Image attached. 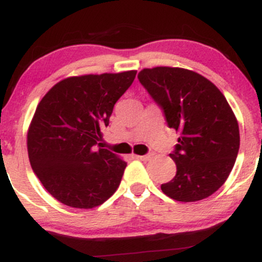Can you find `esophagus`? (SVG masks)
Masks as SVG:
<instances>
[{
  "label": "esophagus",
  "instance_id": "34e87169",
  "mask_svg": "<svg viewBox=\"0 0 262 262\" xmlns=\"http://www.w3.org/2000/svg\"><path fill=\"white\" fill-rule=\"evenodd\" d=\"M135 158L139 159V160H143V161H148L151 159V155H137Z\"/></svg>",
  "mask_w": 262,
  "mask_h": 262
}]
</instances>
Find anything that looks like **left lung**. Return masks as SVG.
I'll return each mask as SVG.
<instances>
[{"instance_id":"8db88e82","label":"left lung","mask_w":262,"mask_h":262,"mask_svg":"<svg viewBox=\"0 0 262 262\" xmlns=\"http://www.w3.org/2000/svg\"><path fill=\"white\" fill-rule=\"evenodd\" d=\"M140 83L162 108L167 125L180 132L175 151L176 175L162 183L166 196L196 202L227 181L240 145L239 124L224 95L192 70L170 66L143 69Z\"/></svg>"}]
</instances>
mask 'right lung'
<instances>
[{
  "mask_svg": "<svg viewBox=\"0 0 262 262\" xmlns=\"http://www.w3.org/2000/svg\"><path fill=\"white\" fill-rule=\"evenodd\" d=\"M135 75L71 76L39 102L27 134L29 161L45 189L65 206L95 208L118 188L127 162L96 145Z\"/></svg>",
  "mask_w": 262,
  "mask_h": 262,
  "instance_id": "right-lung-1",
  "label": "right lung"
}]
</instances>
